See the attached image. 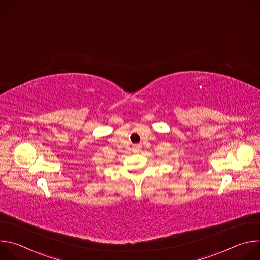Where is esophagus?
<instances>
[{
    "label": "esophagus",
    "mask_w": 260,
    "mask_h": 260,
    "mask_svg": "<svg viewBox=\"0 0 260 260\" xmlns=\"http://www.w3.org/2000/svg\"><path fill=\"white\" fill-rule=\"evenodd\" d=\"M134 150H135L136 152H139V151L141 150V146H140L139 144H135V145H134Z\"/></svg>",
    "instance_id": "34e87169"
}]
</instances>
